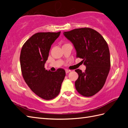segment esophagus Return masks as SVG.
Wrapping results in <instances>:
<instances>
[{
    "mask_svg": "<svg viewBox=\"0 0 128 128\" xmlns=\"http://www.w3.org/2000/svg\"><path fill=\"white\" fill-rule=\"evenodd\" d=\"M70 71H71V70H68V69L65 70V72H66V74H68V73L70 72Z\"/></svg>",
    "mask_w": 128,
    "mask_h": 128,
    "instance_id": "1",
    "label": "esophagus"
}]
</instances>
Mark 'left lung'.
I'll use <instances>...</instances> for the list:
<instances>
[{
    "mask_svg": "<svg viewBox=\"0 0 128 128\" xmlns=\"http://www.w3.org/2000/svg\"><path fill=\"white\" fill-rule=\"evenodd\" d=\"M64 35L74 44L76 57L83 59L86 66L84 72L75 70L78 75L76 90L82 96H93L103 87L110 69L108 44L99 32L90 28L75 29L65 32Z\"/></svg>",
    "mask_w": 128,
    "mask_h": 128,
    "instance_id": "8db88e82",
    "label": "left lung"
}]
</instances>
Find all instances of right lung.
Listing matches in <instances>:
<instances>
[{
  "label": "right lung",
  "mask_w": 128,
  "mask_h": 128,
  "mask_svg": "<svg viewBox=\"0 0 128 128\" xmlns=\"http://www.w3.org/2000/svg\"><path fill=\"white\" fill-rule=\"evenodd\" d=\"M60 34V32L35 33L26 41L20 51V69L24 80L35 94L47 100L58 96L65 76L63 69L53 72L44 68L50 47Z\"/></svg>",
  "instance_id": "obj_1"
}]
</instances>
